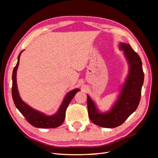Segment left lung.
I'll return each instance as SVG.
<instances>
[{"label": "left lung", "mask_w": 158, "mask_h": 158, "mask_svg": "<svg viewBox=\"0 0 158 158\" xmlns=\"http://www.w3.org/2000/svg\"><path fill=\"white\" fill-rule=\"evenodd\" d=\"M119 48L123 52L128 64V74L120 89L115 102L109 111L100 112L95 102L88 95V111L90 120L100 127L113 128L125 122L138 107L144 82L142 62L139 56L129 44L120 43Z\"/></svg>", "instance_id": "8db88e82"}]
</instances>
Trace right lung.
Segmentation results:
<instances>
[{
    "label": "right lung",
    "mask_w": 158,
    "mask_h": 158,
    "mask_svg": "<svg viewBox=\"0 0 158 158\" xmlns=\"http://www.w3.org/2000/svg\"><path fill=\"white\" fill-rule=\"evenodd\" d=\"M23 51L19 53L18 58V62L13 69L12 75V98L16 108L19 110L27 122L32 126L39 128H54L61 126L65 119L66 110L73 98L77 92L80 91L78 88L74 89L66 94L60 106V108L55 114L52 115H47L45 113L33 109L28 104L23 102L18 89L17 85V70L19 66L20 55Z\"/></svg>",
    "instance_id": "add662e5"
}]
</instances>
